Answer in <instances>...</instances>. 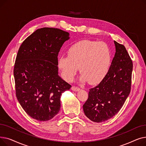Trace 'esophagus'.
Instances as JSON below:
<instances>
[{
    "mask_svg": "<svg viewBox=\"0 0 146 146\" xmlns=\"http://www.w3.org/2000/svg\"><path fill=\"white\" fill-rule=\"evenodd\" d=\"M71 89H72V90L73 91H76V92H77V91H79V90H80V89L79 88L76 87V86H72Z\"/></svg>",
    "mask_w": 146,
    "mask_h": 146,
    "instance_id": "34e87169",
    "label": "esophagus"
}]
</instances>
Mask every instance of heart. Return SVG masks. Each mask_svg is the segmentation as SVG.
<instances>
[{"label":"heart","mask_w":146,"mask_h":146,"mask_svg":"<svg viewBox=\"0 0 146 146\" xmlns=\"http://www.w3.org/2000/svg\"><path fill=\"white\" fill-rule=\"evenodd\" d=\"M67 53L68 56L58 58V67L66 81L73 80L79 67L80 82L91 84L101 82L109 71L111 54L104 42L82 40L73 44Z\"/></svg>","instance_id":"1"}]
</instances>
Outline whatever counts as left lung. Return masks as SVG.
I'll return each instance as SVG.
<instances>
[{
  "mask_svg": "<svg viewBox=\"0 0 146 146\" xmlns=\"http://www.w3.org/2000/svg\"><path fill=\"white\" fill-rule=\"evenodd\" d=\"M115 53L109 71L96 87L89 90L83 106L85 115L91 121L101 122L119 111L131 90L133 63L123 45L114 41Z\"/></svg>",
  "mask_w": 146,
  "mask_h": 146,
  "instance_id": "8db88e82",
  "label": "left lung"
}]
</instances>
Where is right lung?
I'll return each mask as SVG.
<instances>
[{
  "mask_svg": "<svg viewBox=\"0 0 146 146\" xmlns=\"http://www.w3.org/2000/svg\"><path fill=\"white\" fill-rule=\"evenodd\" d=\"M69 35L58 28L38 29L18 50L13 70L16 95L26 113L38 121L56 115L61 94L72 87L58 75V52Z\"/></svg>",
  "mask_w": 146,
  "mask_h": 146,
  "instance_id": "add662e5",
  "label": "right lung"
}]
</instances>
